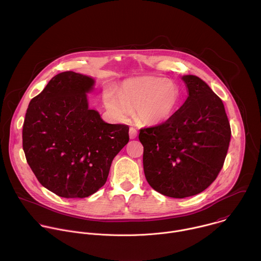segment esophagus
<instances>
[{"mask_svg": "<svg viewBox=\"0 0 261 261\" xmlns=\"http://www.w3.org/2000/svg\"><path fill=\"white\" fill-rule=\"evenodd\" d=\"M137 135H138L137 129H136L135 127H130V128H129V138H130V139H135V138L137 137Z\"/></svg>", "mask_w": 261, "mask_h": 261, "instance_id": "1", "label": "esophagus"}]
</instances>
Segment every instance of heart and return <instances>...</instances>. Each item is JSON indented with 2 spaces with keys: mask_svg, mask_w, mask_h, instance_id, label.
I'll list each match as a JSON object with an SVG mask.
<instances>
[{
  "mask_svg": "<svg viewBox=\"0 0 261 261\" xmlns=\"http://www.w3.org/2000/svg\"><path fill=\"white\" fill-rule=\"evenodd\" d=\"M180 87L172 80L156 76H139L125 80L117 96L108 91L105 105L118 119L128 116L135 109L136 117L146 124H159L168 120L181 101Z\"/></svg>",
  "mask_w": 261,
  "mask_h": 261,
  "instance_id": "heart-1",
  "label": "heart"
}]
</instances>
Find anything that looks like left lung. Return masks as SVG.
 Segmentation results:
<instances>
[{"instance_id": "left-lung-1", "label": "left lung", "mask_w": 261, "mask_h": 261, "mask_svg": "<svg viewBox=\"0 0 261 261\" xmlns=\"http://www.w3.org/2000/svg\"><path fill=\"white\" fill-rule=\"evenodd\" d=\"M188 97L168 120L140 129L144 171L153 190L172 198L197 195L223 167L231 128L223 102L195 75L182 77Z\"/></svg>"}]
</instances>
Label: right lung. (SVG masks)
Masks as SVG:
<instances>
[{
    "mask_svg": "<svg viewBox=\"0 0 261 261\" xmlns=\"http://www.w3.org/2000/svg\"><path fill=\"white\" fill-rule=\"evenodd\" d=\"M94 80L55 75L28 107L23 125L27 163L43 187L63 198H85L103 186L112 160L129 140L128 125L111 124L88 109Z\"/></svg>",
    "mask_w": 261,
    "mask_h": 261,
    "instance_id": "add662e5",
    "label": "right lung"
}]
</instances>
